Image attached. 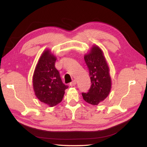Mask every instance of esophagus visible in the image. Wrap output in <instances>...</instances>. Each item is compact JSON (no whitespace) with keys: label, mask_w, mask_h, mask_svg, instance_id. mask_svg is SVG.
<instances>
[{"label":"esophagus","mask_w":147,"mask_h":147,"mask_svg":"<svg viewBox=\"0 0 147 147\" xmlns=\"http://www.w3.org/2000/svg\"><path fill=\"white\" fill-rule=\"evenodd\" d=\"M76 84V82L75 80H74L72 81L69 84V85H70V86H71V87H73V86H75Z\"/></svg>","instance_id":"34e87169"}]
</instances>
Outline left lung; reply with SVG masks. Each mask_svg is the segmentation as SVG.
<instances>
[{
  "mask_svg": "<svg viewBox=\"0 0 147 147\" xmlns=\"http://www.w3.org/2000/svg\"><path fill=\"white\" fill-rule=\"evenodd\" d=\"M84 59L89 71L91 86L88 93H83L86 102L96 106L107 98L111 88L109 68L103 51L97 45H93Z\"/></svg>",
  "mask_w": 147,
  "mask_h": 147,
  "instance_id": "obj_1",
  "label": "left lung"
}]
</instances>
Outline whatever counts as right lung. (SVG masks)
I'll list each match as a JSON object with an SVG mask.
<instances>
[{"mask_svg": "<svg viewBox=\"0 0 147 147\" xmlns=\"http://www.w3.org/2000/svg\"><path fill=\"white\" fill-rule=\"evenodd\" d=\"M56 59L51 50L46 49L41 54L33 74V89L36 97L50 107L60 102L68 88L62 82L55 67Z\"/></svg>", "mask_w": 147, "mask_h": 147, "instance_id": "obj_1", "label": "right lung"}]
</instances>
